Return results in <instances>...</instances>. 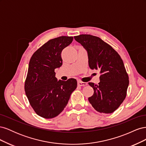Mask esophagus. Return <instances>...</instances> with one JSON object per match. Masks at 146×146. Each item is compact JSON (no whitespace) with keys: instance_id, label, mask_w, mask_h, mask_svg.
Here are the masks:
<instances>
[{"instance_id":"esophagus-1","label":"esophagus","mask_w":146,"mask_h":146,"mask_svg":"<svg viewBox=\"0 0 146 146\" xmlns=\"http://www.w3.org/2000/svg\"><path fill=\"white\" fill-rule=\"evenodd\" d=\"M77 84H78V85L80 86H86V85H87V83H85V82H83L80 81V80L78 81Z\"/></svg>"}]
</instances>
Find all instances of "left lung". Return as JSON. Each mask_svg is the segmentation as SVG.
<instances>
[{
    "mask_svg": "<svg viewBox=\"0 0 146 146\" xmlns=\"http://www.w3.org/2000/svg\"><path fill=\"white\" fill-rule=\"evenodd\" d=\"M88 55V63L91 69L99 70L98 85L90 82L94 94L88 98L96 111L112 113L124 100L129 84V76L118 53L100 38L91 35L74 36Z\"/></svg>",
    "mask_w": 146,
    "mask_h": 146,
    "instance_id": "8db88e82",
    "label": "left lung"
}]
</instances>
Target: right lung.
Here are the masks:
<instances>
[{"label": "right lung", "instance_id": "add662e5", "mask_svg": "<svg viewBox=\"0 0 146 146\" xmlns=\"http://www.w3.org/2000/svg\"><path fill=\"white\" fill-rule=\"evenodd\" d=\"M72 41V36L52 39L39 47L30 58L24 89L30 105L42 117L51 119L58 116L77 88L76 79L58 81L55 72V69L63 63L61 52Z\"/></svg>", "mask_w": 146, "mask_h": 146}]
</instances>
